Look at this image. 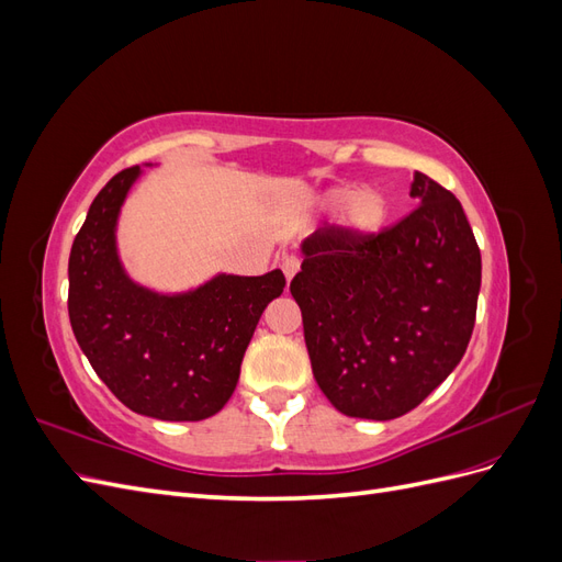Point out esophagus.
Here are the masks:
<instances>
[{
	"label": "esophagus",
	"instance_id": "34e87169",
	"mask_svg": "<svg viewBox=\"0 0 562 562\" xmlns=\"http://www.w3.org/2000/svg\"><path fill=\"white\" fill-rule=\"evenodd\" d=\"M281 269H283V277H285V281L291 283V281H293V277H295L297 271H300V260L295 258V255H283Z\"/></svg>",
	"mask_w": 562,
	"mask_h": 562
}]
</instances>
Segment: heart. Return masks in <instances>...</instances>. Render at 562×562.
Masks as SVG:
<instances>
[{
  "label": "heart",
  "mask_w": 562,
  "mask_h": 562,
  "mask_svg": "<svg viewBox=\"0 0 562 562\" xmlns=\"http://www.w3.org/2000/svg\"><path fill=\"white\" fill-rule=\"evenodd\" d=\"M323 209L342 211V227L356 236L378 234L389 217V201L378 190L353 192L337 187L323 196Z\"/></svg>",
  "instance_id": "heart-1"
}]
</instances>
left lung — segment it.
I'll list each match as a JSON object with an SVG mask.
<instances>
[{"label": "left lung", "mask_w": 562, "mask_h": 562, "mask_svg": "<svg viewBox=\"0 0 562 562\" xmlns=\"http://www.w3.org/2000/svg\"><path fill=\"white\" fill-rule=\"evenodd\" d=\"M419 206L380 234L326 225L302 241L291 281L316 384L347 417L411 413L462 361L481 250L462 203L424 173Z\"/></svg>", "instance_id": "8db88e82"}]
</instances>
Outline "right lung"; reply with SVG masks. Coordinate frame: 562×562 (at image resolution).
Masks as SVG:
<instances>
[{"mask_svg":"<svg viewBox=\"0 0 562 562\" xmlns=\"http://www.w3.org/2000/svg\"><path fill=\"white\" fill-rule=\"evenodd\" d=\"M140 173V166L126 168L93 199L67 265V312L81 351L126 407L199 422L234 394L255 326L285 277L281 269L217 274L176 295L135 283L119 260L116 220Z\"/></svg>","mask_w":562,"mask_h":562,"instance_id":"1","label":"right lung"}]
</instances>
